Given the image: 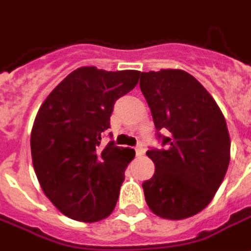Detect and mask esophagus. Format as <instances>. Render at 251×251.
Returning a JSON list of instances; mask_svg holds the SVG:
<instances>
[{
  "instance_id": "1",
  "label": "esophagus",
  "mask_w": 251,
  "mask_h": 251,
  "mask_svg": "<svg viewBox=\"0 0 251 251\" xmlns=\"http://www.w3.org/2000/svg\"><path fill=\"white\" fill-rule=\"evenodd\" d=\"M145 153V149H144V145L140 144V145H137L136 147V154L137 156H142Z\"/></svg>"
}]
</instances>
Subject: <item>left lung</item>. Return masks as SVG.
Wrapping results in <instances>:
<instances>
[{
	"label": "left lung",
	"mask_w": 251,
	"mask_h": 251,
	"mask_svg": "<svg viewBox=\"0 0 251 251\" xmlns=\"http://www.w3.org/2000/svg\"><path fill=\"white\" fill-rule=\"evenodd\" d=\"M140 88L165 149H151L152 179L142 183L153 214L180 221L205 208L226 176L230 136L211 94L183 70L141 72Z\"/></svg>",
	"instance_id": "obj_1"
}]
</instances>
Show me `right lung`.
<instances>
[{
  "label": "right lung",
  "instance_id": "add662e5",
  "mask_svg": "<svg viewBox=\"0 0 251 251\" xmlns=\"http://www.w3.org/2000/svg\"><path fill=\"white\" fill-rule=\"evenodd\" d=\"M140 71L80 67L63 79L37 111L30 151L36 176L52 204L74 221L98 222L113 212L136 156L110 141L115 100L136 87Z\"/></svg>",
  "mask_w": 251,
  "mask_h": 251
}]
</instances>
